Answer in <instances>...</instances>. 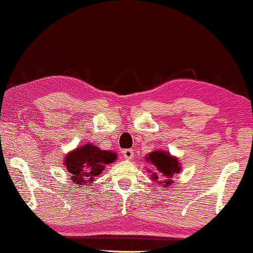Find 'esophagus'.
Segmentation results:
<instances>
[{
	"instance_id": "34e87169",
	"label": "esophagus",
	"mask_w": 253,
	"mask_h": 253,
	"mask_svg": "<svg viewBox=\"0 0 253 253\" xmlns=\"http://www.w3.org/2000/svg\"><path fill=\"white\" fill-rule=\"evenodd\" d=\"M122 154H123V156L126 157V160H131L133 157V151H132V149H130V148L124 149V151L122 152Z\"/></svg>"
}]
</instances>
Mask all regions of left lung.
Masks as SVG:
<instances>
[{
	"label": "left lung",
	"mask_w": 253,
	"mask_h": 253,
	"mask_svg": "<svg viewBox=\"0 0 253 253\" xmlns=\"http://www.w3.org/2000/svg\"><path fill=\"white\" fill-rule=\"evenodd\" d=\"M146 161L152 163L154 167V171H149L152 172L153 180H157L160 177L166 179V180H161L164 187L173 184V181L171 180L172 177L179 173L181 169L177 157L171 156L169 153L164 151H154L149 153L148 156H146ZM161 181H159L160 184Z\"/></svg>",
	"instance_id": "8db88e82"
}]
</instances>
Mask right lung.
Segmentation results:
<instances>
[{"instance_id":"add662e5","label":"right lung","mask_w":253,"mask_h":253,"mask_svg":"<svg viewBox=\"0 0 253 253\" xmlns=\"http://www.w3.org/2000/svg\"><path fill=\"white\" fill-rule=\"evenodd\" d=\"M116 159L118 155L114 152L101 151L97 146L86 144L69 152L65 157V166L76 186H86L104 171L106 164L113 163Z\"/></svg>"}]
</instances>
